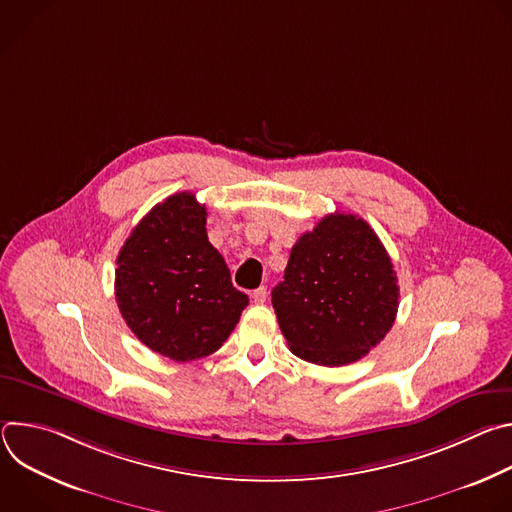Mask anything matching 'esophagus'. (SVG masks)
<instances>
[{"label":"esophagus","mask_w":512,"mask_h":512,"mask_svg":"<svg viewBox=\"0 0 512 512\" xmlns=\"http://www.w3.org/2000/svg\"><path fill=\"white\" fill-rule=\"evenodd\" d=\"M251 298H253L255 304H265V300H267V287H257L253 294H251Z\"/></svg>","instance_id":"34e87169"}]
</instances>
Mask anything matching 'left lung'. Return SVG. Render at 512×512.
Instances as JSON below:
<instances>
[{
    "mask_svg": "<svg viewBox=\"0 0 512 512\" xmlns=\"http://www.w3.org/2000/svg\"><path fill=\"white\" fill-rule=\"evenodd\" d=\"M271 302L291 352L342 367L391 330L399 308L397 273L364 218L334 212L291 247Z\"/></svg>",
    "mask_w": 512,
    "mask_h": 512,
    "instance_id": "obj_1",
    "label": "left lung"
}]
</instances>
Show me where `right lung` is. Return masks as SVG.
I'll return each mask as SVG.
<instances>
[{"label": "right lung", "instance_id": "add662e5", "mask_svg": "<svg viewBox=\"0 0 512 512\" xmlns=\"http://www.w3.org/2000/svg\"><path fill=\"white\" fill-rule=\"evenodd\" d=\"M115 298L131 332L176 362L212 354L249 298L206 237V208L178 192L145 214L117 255Z\"/></svg>", "mask_w": 512, "mask_h": 512}]
</instances>
